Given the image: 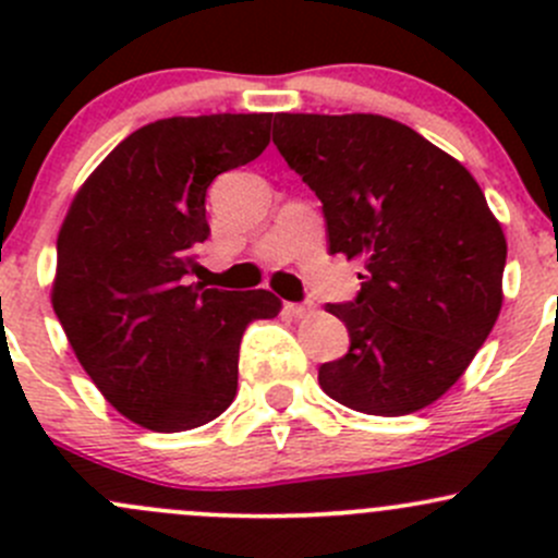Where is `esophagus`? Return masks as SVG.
<instances>
[{"label":"esophagus","instance_id":"34e87169","mask_svg":"<svg viewBox=\"0 0 558 558\" xmlns=\"http://www.w3.org/2000/svg\"><path fill=\"white\" fill-rule=\"evenodd\" d=\"M289 313L294 318H307V315L315 313V305H311V302H294V305H289Z\"/></svg>","mask_w":558,"mask_h":558}]
</instances>
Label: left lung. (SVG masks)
<instances>
[{
    "mask_svg": "<svg viewBox=\"0 0 558 558\" xmlns=\"http://www.w3.org/2000/svg\"><path fill=\"white\" fill-rule=\"evenodd\" d=\"M272 143L324 205L329 253L364 264L326 305L351 335L318 384L367 415H408L464 375L502 311L505 232L464 165L373 112H278Z\"/></svg>",
    "mask_w": 558,
    "mask_h": 558,
    "instance_id": "1",
    "label": "left lung"
}]
</instances>
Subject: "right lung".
I'll return each mask as SVG.
<instances>
[{
	"label": "right lung",
	"instance_id": "obj_1",
	"mask_svg": "<svg viewBox=\"0 0 558 558\" xmlns=\"http://www.w3.org/2000/svg\"><path fill=\"white\" fill-rule=\"evenodd\" d=\"M272 112L161 118L88 174L56 240L50 302L77 362L121 415L150 432L218 418L238 393L240 340L275 318L272 291L189 283L207 185L269 145Z\"/></svg>",
	"mask_w": 558,
	"mask_h": 558
}]
</instances>
